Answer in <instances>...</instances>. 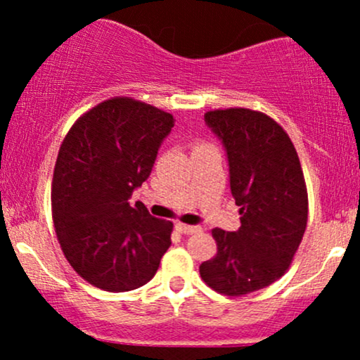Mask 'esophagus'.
Instances as JSON below:
<instances>
[{
    "instance_id": "obj_1",
    "label": "esophagus",
    "mask_w": 360,
    "mask_h": 360,
    "mask_svg": "<svg viewBox=\"0 0 360 360\" xmlns=\"http://www.w3.org/2000/svg\"><path fill=\"white\" fill-rule=\"evenodd\" d=\"M176 230L179 233L193 235V233L201 232V226H198V225H184V223H176Z\"/></svg>"
}]
</instances>
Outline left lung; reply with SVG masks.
<instances>
[{"instance_id":"left-lung-1","label":"left lung","mask_w":360,"mask_h":360,"mask_svg":"<svg viewBox=\"0 0 360 360\" xmlns=\"http://www.w3.org/2000/svg\"><path fill=\"white\" fill-rule=\"evenodd\" d=\"M205 123L225 148L240 229L213 230L218 252L200 274L221 295H247L278 281L298 250L308 220L303 171L291 139L267 115L214 110Z\"/></svg>"}]
</instances>
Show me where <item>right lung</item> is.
Segmentation results:
<instances>
[{
    "mask_svg": "<svg viewBox=\"0 0 360 360\" xmlns=\"http://www.w3.org/2000/svg\"><path fill=\"white\" fill-rule=\"evenodd\" d=\"M174 118L130 98H113L74 123L52 181V217L65 259L82 279L110 292L155 276L172 223L152 217L131 193L150 176Z\"/></svg>",
    "mask_w": 360,
    "mask_h": 360,
    "instance_id": "right-lung-1",
    "label": "right lung"
}]
</instances>
